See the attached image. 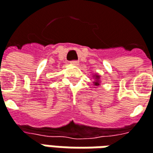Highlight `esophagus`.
Masks as SVG:
<instances>
[{
    "mask_svg": "<svg viewBox=\"0 0 153 153\" xmlns=\"http://www.w3.org/2000/svg\"><path fill=\"white\" fill-rule=\"evenodd\" d=\"M70 64H71L72 65H79V61H71L70 62Z\"/></svg>",
    "mask_w": 153,
    "mask_h": 153,
    "instance_id": "esophagus-1",
    "label": "esophagus"
}]
</instances>
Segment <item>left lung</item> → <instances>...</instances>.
<instances>
[{
	"label": "left lung",
	"mask_w": 153,
	"mask_h": 153,
	"mask_svg": "<svg viewBox=\"0 0 153 153\" xmlns=\"http://www.w3.org/2000/svg\"><path fill=\"white\" fill-rule=\"evenodd\" d=\"M99 78H100V76H99V75H96V79H99ZM94 84L95 86H99V81H98V80H96L95 82H94Z\"/></svg>",
	"instance_id": "obj_1"
}]
</instances>
